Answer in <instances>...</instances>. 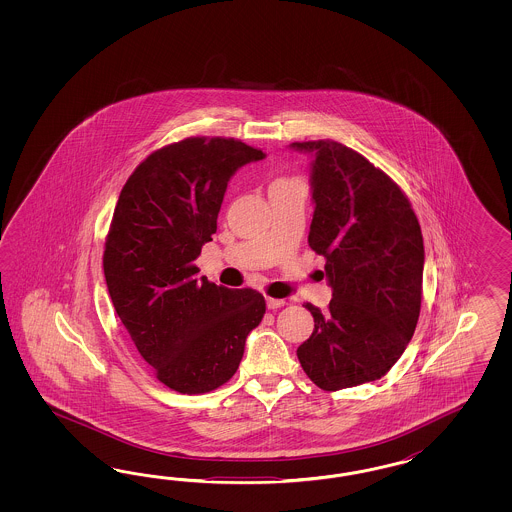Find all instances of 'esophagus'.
Returning <instances> with one entry per match:
<instances>
[{
  "mask_svg": "<svg viewBox=\"0 0 512 512\" xmlns=\"http://www.w3.org/2000/svg\"><path fill=\"white\" fill-rule=\"evenodd\" d=\"M287 302L285 300H281V298H266V308L268 310H278V308H283Z\"/></svg>",
  "mask_w": 512,
  "mask_h": 512,
  "instance_id": "1",
  "label": "esophagus"
}]
</instances>
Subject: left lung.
Masks as SVG:
<instances>
[{
    "instance_id": "8db88e82",
    "label": "left lung",
    "mask_w": 512,
    "mask_h": 512,
    "mask_svg": "<svg viewBox=\"0 0 512 512\" xmlns=\"http://www.w3.org/2000/svg\"><path fill=\"white\" fill-rule=\"evenodd\" d=\"M313 155L310 248L325 255L326 311L296 355L323 390L377 381L402 357L419 321L424 244L419 219L385 172L336 140L293 142Z\"/></svg>"
}]
</instances>
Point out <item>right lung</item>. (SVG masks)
Segmentation results:
<instances>
[{
	"mask_svg": "<svg viewBox=\"0 0 512 512\" xmlns=\"http://www.w3.org/2000/svg\"><path fill=\"white\" fill-rule=\"evenodd\" d=\"M264 155L234 139L174 142L140 163L114 208L103 253L110 300L140 357L180 394L227 383L263 321L261 293L210 283L195 259L231 176Z\"/></svg>",
	"mask_w": 512,
	"mask_h": 512,
	"instance_id": "right-lung-1",
	"label": "right lung"
}]
</instances>
